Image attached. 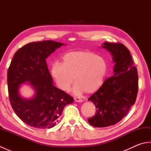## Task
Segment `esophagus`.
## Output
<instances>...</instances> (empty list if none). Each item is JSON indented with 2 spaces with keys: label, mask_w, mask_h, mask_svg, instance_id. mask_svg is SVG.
I'll use <instances>...</instances> for the list:
<instances>
[{
  "label": "esophagus",
  "mask_w": 151,
  "mask_h": 151,
  "mask_svg": "<svg viewBox=\"0 0 151 151\" xmlns=\"http://www.w3.org/2000/svg\"><path fill=\"white\" fill-rule=\"evenodd\" d=\"M74 100H75V102H82L83 101L82 99H81L80 98H78V97H75V99H74Z\"/></svg>",
  "instance_id": "obj_1"
}]
</instances>
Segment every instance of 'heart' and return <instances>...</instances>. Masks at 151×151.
Wrapping results in <instances>:
<instances>
[{
  "mask_svg": "<svg viewBox=\"0 0 151 151\" xmlns=\"http://www.w3.org/2000/svg\"><path fill=\"white\" fill-rule=\"evenodd\" d=\"M108 70L106 60L89 51H74L67 53L62 64L54 63L51 75L60 89L67 91L75 81L73 92L93 94L101 88Z\"/></svg>",
  "mask_w": 151,
  "mask_h": 151,
  "instance_id": "obj_1",
  "label": "heart"
}]
</instances>
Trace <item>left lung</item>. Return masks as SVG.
I'll return each mask as SVG.
<instances>
[{
    "mask_svg": "<svg viewBox=\"0 0 151 151\" xmlns=\"http://www.w3.org/2000/svg\"><path fill=\"white\" fill-rule=\"evenodd\" d=\"M102 47L110 52L115 65L114 75L107 78L88 99L95 106L94 116L88 119L95 127H106L119 122L135 103L138 75L130 51L121 43L104 42Z\"/></svg>",
    "mask_w": 151,
    "mask_h": 151,
    "instance_id": "obj_1",
    "label": "left lung"
}]
</instances>
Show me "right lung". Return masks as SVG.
<instances>
[{"label":"right lung","instance_id":"1","mask_svg":"<svg viewBox=\"0 0 151 151\" xmlns=\"http://www.w3.org/2000/svg\"><path fill=\"white\" fill-rule=\"evenodd\" d=\"M65 45L50 40L32 42L14 54L8 70L9 98L16 115L29 126L49 129L56 125L64 107L73 98L53 85L46 59ZM27 83L35 91L32 97H22L20 88Z\"/></svg>","mask_w":151,"mask_h":151}]
</instances>
